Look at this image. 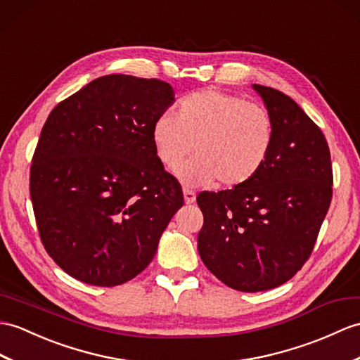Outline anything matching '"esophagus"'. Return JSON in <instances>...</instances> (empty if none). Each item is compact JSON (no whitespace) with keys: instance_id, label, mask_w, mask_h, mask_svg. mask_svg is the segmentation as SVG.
Wrapping results in <instances>:
<instances>
[{"instance_id":"obj_1","label":"esophagus","mask_w":360,"mask_h":360,"mask_svg":"<svg viewBox=\"0 0 360 360\" xmlns=\"http://www.w3.org/2000/svg\"><path fill=\"white\" fill-rule=\"evenodd\" d=\"M184 199H186V204H193L196 200V193L188 188H184Z\"/></svg>"}]
</instances>
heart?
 <instances>
[{
	"mask_svg": "<svg viewBox=\"0 0 360 360\" xmlns=\"http://www.w3.org/2000/svg\"><path fill=\"white\" fill-rule=\"evenodd\" d=\"M158 160L169 170L182 167L179 176L193 186L218 179L222 187L244 186L262 170L274 142V124L261 104L238 95L207 89L186 96L178 116L164 112L152 127Z\"/></svg>",
	"mask_w": 360,
	"mask_h": 360,
	"instance_id": "1",
	"label": "heart"
}]
</instances>
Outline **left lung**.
Instances as JSON below:
<instances>
[{
    "label": "left lung",
    "instance_id": "8db88e82",
    "mask_svg": "<svg viewBox=\"0 0 360 360\" xmlns=\"http://www.w3.org/2000/svg\"><path fill=\"white\" fill-rule=\"evenodd\" d=\"M271 115L274 142L256 176L231 190L200 191L198 252L230 288L256 293L290 281L310 257L333 195L322 130L282 91L253 84Z\"/></svg>",
    "mask_w": 360,
    "mask_h": 360
}]
</instances>
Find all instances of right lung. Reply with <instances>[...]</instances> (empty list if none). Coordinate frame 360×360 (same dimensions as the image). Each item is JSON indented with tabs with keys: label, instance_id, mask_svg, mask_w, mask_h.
I'll return each instance as SVG.
<instances>
[{
	"label": "right lung",
	"instance_id": "right-lung-1",
	"mask_svg": "<svg viewBox=\"0 0 360 360\" xmlns=\"http://www.w3.org/2000/svg\"><path fill=\"white\" fill-rule=\"evenodd\" d=\"M170 84L107 75L58 104L41 130L30 198L41 242L72 278L115 287L152 262L184 205L152 142Z\"/></svg>",
	"mask_w": 360,
	"mask_h": 360
}]
</instances>
